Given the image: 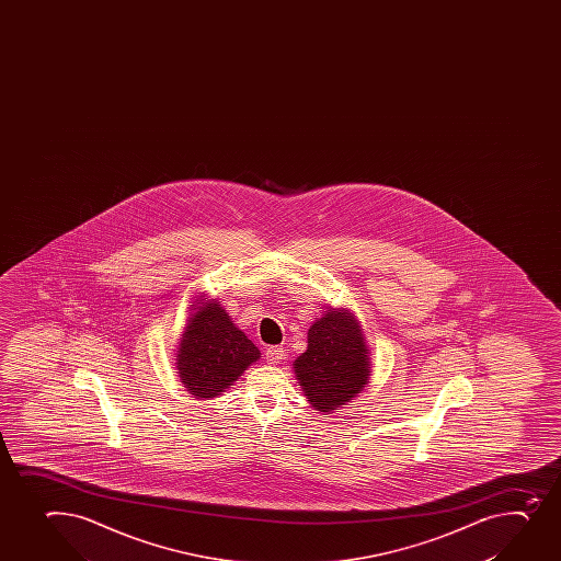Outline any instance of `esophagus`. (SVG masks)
<instances>
[{"mask_svg":"<svg viewBox=\"0 0 561 561\" xmlns=\"http://www.w3.org/2000/svg\"><path fill=\"white\" fill-rule=\"evenodd\" d=\"M265 358L268 364L276 366V364H279V362L285 358L284 347H282V345H271V347H266Z\"/></svg>","mask_w":561,"mask_h":561,"instance_id":"34e87169","label":"esophagus"}]
</instances>
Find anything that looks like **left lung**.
I'll return each instance as SVG.
<instances>
[{
	"mask_svg": "<svg viewBox=\"0 0 561 561\" xmlns=\"http://www.w3.org/2000/svg\"><path fill=\"white\" fill-rule=\"evenodd\" d=\"M307 344L295 371L314 410H336L360 393L371 371L360 328L350 312H325L309 329Z\"/></svg>",
	"mask_w": 561,
	"mask_h": 561,
	"instance_id": "8db88e82",
	"label": "left lung"
}]
</instances>
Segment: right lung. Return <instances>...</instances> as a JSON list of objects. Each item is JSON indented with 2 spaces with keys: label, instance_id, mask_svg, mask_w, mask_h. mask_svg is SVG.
I'll use <instances>...</instances> for the list:
<instances>
[{
  "label": "right lung",
  "instance_id": "obj_1",
  "mask_svg": "<svg viewBox=\"0 0 561 561\" xmlns=\"http://www.w3.org/2000/svg\"><path fill=\"white\" fill-rule=\"evenodd\" d=\"M260 355L219 304L210 301L184 329L178 351L179 377L190 393L211 399L232 386Z\"/></svg>",
  "mask_w": 561,
  "mask_h": 561
}]
</instances>
